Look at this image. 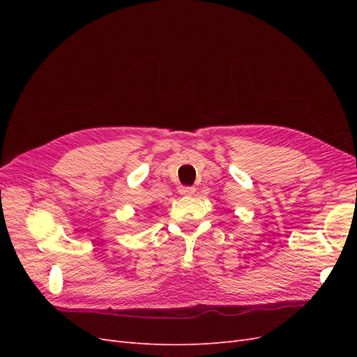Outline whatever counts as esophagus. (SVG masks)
I'll use <instances>...</instances> for the list:
<instances>
[{"mask_svg":"<svg viewBox=\"0 0 357 357\" xmlns=\"http://www.w3.org/2000/svg\"><path fill=\"white\" fill-rule=\"evenodd\" d=\"M195 188H192V186H181L180 189H178V192H180V195H183V197H190V195H193V193H195Z\"/></svg>","mask_w":357,"mask_h":357,"instance_id":"1","label":"esophagus"}]
</instances>
